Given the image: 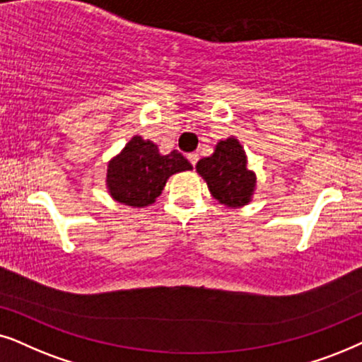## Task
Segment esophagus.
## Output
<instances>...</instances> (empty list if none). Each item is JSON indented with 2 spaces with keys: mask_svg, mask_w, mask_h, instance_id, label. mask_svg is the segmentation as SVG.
Wrapping results in <instances>:
<instances>
[{
  "mask_svg": "<svg viewBox=\"0 0 362 362\" xmlns=\"http://www.w3.org/2000/svg\"><path fill=\"white\" fill-rule=\"evenodd\" d=\"M187 158H189V162L195 167L197 162H199V153H189V156H187Z\"/></svg>",
  "mask_w": 362,
  "mask_h": 362,
  "instance_id": "1",
  "label": "esophagus"
}]
</instances>
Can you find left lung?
Segmentation results:
<instances>
[{"mask_svg": "<svg viewBox=\"0 0 362 362\" xmlns=\"http://www.w3.org/2000/svg\"><path fill=\"white\" fill-rule=\"evenodd\" d=\"M197 172L220 204L243 206L252 199L257 177L247 168V156L235 137L216 144L214 156L197 163Z\"/></svg>", "mask_w": 362, "mask_h": 362, "instance_id": "left-lung-1", "label": "left lung"}]
</instances>
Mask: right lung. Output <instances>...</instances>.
<instances>
[{
  "instance_id": "obj_1",
  "label": "right lung",
  "mask_w": 362,
  "mask_h": 362,
  "mask_svg": "<svg viewBox=\"0 0 362 362\" xmlns=\"http://www.w3.org/2000/svg\"><path fill=\"white\" fill-rule=\"evenodd\" d=\"M190 168L180 152L160 156L156 144L136 136L109 162L105 182L114 200L129 206H147L162 194L168 177Z\"/></svg>"
}]
</instances>
